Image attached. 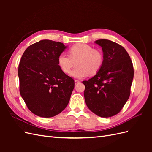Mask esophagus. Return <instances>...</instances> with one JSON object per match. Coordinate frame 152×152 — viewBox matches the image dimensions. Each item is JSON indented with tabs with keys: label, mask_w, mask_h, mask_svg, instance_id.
Returning <instances> with one entry per match:
<instances>
[{
	"label": "esophagus",
	"mask_w": 152,
	"mask_h": 152,
	"mask_svg": "<svg viewBox=\"0 0 152 152\" xmlns=\"http://www.w3.org/2000/svg\"><path fill=\"white\" fill-rule=\"evenodd\" d=\"M74 81H75V84H79L80 82V81L79 80H75Z\"/></svg>",
	"instance_id": "34e87169"
}]
</instances>
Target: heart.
Returning <instances> with one entry per match:
<instances>
[{
  "instance_id": "b5f03b06",
  "label": "heart",
  "mask_w": 152,
  "mask_h": 152,
  "mask_svg": "<svg viewBox=\"0 0 152 152\" xmlns=\"http://www.w3.org/2000/svg\"><path fill=\"white\" fill-rule=\"evenodd\" d=\"M70 56L61 53L58 57V65L61 71L68 73L75 62L76 67L70 72V76L77 79H82L98 73L103 64V55L99 50L94 49L86 44H77L68 50Z\"/></svg>"
}]
</instances>
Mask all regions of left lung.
Segmentation results:
<instances>
[{
    "label": "left lung",
    "mask_w": 152,
    "mask_h": 152,
    "mask_svg": "<svg viewBox=\"0 0 152 152\" xmlns=\"http://www.w3.org/2000/svg\"><path fill=\"white\" fill-rule=\"evenodd\" d=\"M94 42L102 48L103 64L93 77L82 82L85 102L96 115L110 117L120 112L129 98L134 68L122 45L107 39Z\"/></svg>",
    "instance_id": "obj_1"
}]
</instances>
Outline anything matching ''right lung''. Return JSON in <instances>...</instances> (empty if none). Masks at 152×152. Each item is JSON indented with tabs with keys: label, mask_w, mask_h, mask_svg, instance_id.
Segmentation results:
<instances>
[{
	"label": "right lung",
	"mask_w": 152,
	"mask_h": 152,
	"mask_svg": "<svg viewBox=\"0 0 152 152\" xmlns=\"http://www.w3.org/2000/svg\"><path fill=\"white\" fill-rule=\"evenodd\" d=\"M66 48L61 42L42 40L22 55L18 72L20 94L36 115L54 117L69 103L75 82L58 65V57Z\"/></svg>",
	"instance_id": "1"
}]
</instances>
